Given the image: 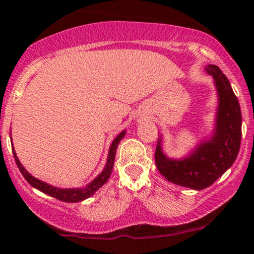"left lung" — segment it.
Segmentation results:
<instances>
[{
  "label": "left lung",
  "mask_w": 254,
  "mask_h": 254,
  "mask_svg": "<svg viewBox=\"0 0 254 254\" xmlns=\"http://www.w3.org/2000/svg\"><path fill=\"white\" fill-rule=\"evenodd\" d=\"M218 92L216 127L210 139L204 141L188 157L172 160L162 153L157 139L155 162L160 173L177 185L203 190L210 186L234 164L241 143V110L228 78L214 64L205 66Z\"/></svg>",
  "instance_id": "obj_1"
}]
</instances>
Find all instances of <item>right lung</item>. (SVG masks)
<instances>
[{"label":"right lung","instance_id":"1","mask_svg":"<svg viewBox=\"0 0 254 254\" xmlns=\"http://www.w3.org/2000/svg\"><path fill=\"white\" fill-rule=\"evenodd\" d=\"M124 135H125V131H122V132L116 137L115 141L112 142V144H111L110 147L109 157H107V162H106V166H105L104 171L101 172V173L99 174V176L89 184V185H87L86 188L83 189H58V188H54V186L49 185V184L44 182H40V180H38L34 177H32L31 174L25 170L24 166L20 164L19 159H17L15 154V150L14 149H13V155H14V159H15L17 167H19L20 172H21V174L24 176L25 179L27 180L28 184L33 186V188L38 189V190L44 192V193L49 194V196L56 198V199L62 200V202H66V203L81 202V200L93 196V194L95 193V191H98L99 189H100L101 186L107 182V179H109L111 176V172H112L113 164H115L116 150H117L119 142H121V139L123 138Z\"/></svg>","mask_w":254,"mask_h":254}]
</instances>
